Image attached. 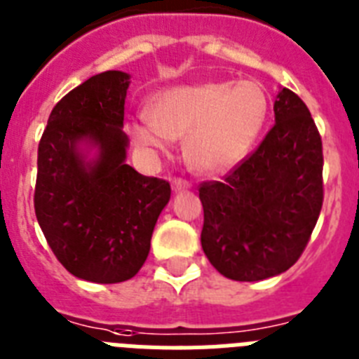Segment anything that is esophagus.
<instances>
[{
	"label": "esophagus",
	"mask_w": 359,
	"mask_h": 359,
	"mask_svg": "<svg viewBox=\"0 0 359 359\" xmlns=\"http://www.w3.org/2000/svg\"><path fill=\"white\" fill-rule=\"evenodd\" d=\"M171 188H173V191H182V189H189L191 188V182H188V180L184 179H173L171 180Z\"/></svg>",
	"instance_id": "esophagus-1"
}]
</instances>
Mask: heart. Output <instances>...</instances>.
<instances>
[{
    "instance_id": "1",
    "label": "heart",
    "mask_w": 359,
    "mask_h": 359,
    "mask_svg": "<svg viewBox=\"0 0 359 359\" xmlns=\"http://www.w3.org/2000/svg\"><path fill=\"white\" fill-rule=\"evenodd\" d=\"M269 115V99L253 81H205L162 90L149 115L128 124L133 144L146 154H166L184 137V154L201 173H222L245 158Z\"/></svg>"
}]
</instances>
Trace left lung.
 Listing matches in <instances>:
<instances>
[{"label":"left lung","instance_id":"left-lung-1","mask_svg":"<svg viewBox=\"0 0 359 359\" xmlns=\"http://www.w3.org/2000/svg\"><path fill=\"white\" fill-rule=\"evenodd\" d=\"M322 137L309 108L282 88L260 146L222 180L198 188L211 266L226 278L258 282L296 264L322 211Z\"/></svg>","mask_w":359,"mask_h":359}]
</instances>
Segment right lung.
<instances>
[{
    "mask_svg": "<svg viewBox=\"0 0 359 359\" xmlns=\"http://www.w3.org/2000/svg\"><path fill=\"white\" fill-rule=\"evenodd\" d=\"M130 76L108 70L68 92L37 148L34 210L65 269L81 280L119 283L139 273L170 182L128 166L121 130ZM98 149L88 159L80 146Z\"/></svg>",
    "mask_w": 359,
    "mask_h": 359,
    "instance_id": "right-lung-1",
    "label": "right lung"
}]
</instances>
